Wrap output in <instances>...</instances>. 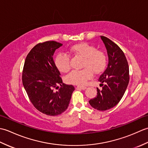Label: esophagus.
I'll return each instance as SVG.
<instances>
[{
    "instance_id": "34e87169",
    "label": "esophagus",
    "mask_w": 148,
    "mask_h": 148,
    "mask_svg": "<svg viewBox=\"0 0 148 148\" xmlns=\"http://www.w3.org/2000/svg\"><path fill=\"white\" fill-rule=\"evenodd\" d=\"M76 88L77 89H81V90H85L86 88V87L84 86H79V85H78V86H76Z\"/></svg>"
}]
</instances>
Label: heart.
Wrapping results in <instances>:
<instances>
[{"mask_svg": "<svg viewBox=\"0 0 148 148\" xmlns=\"http://www.w3.org/2000/svg\"><path fill=\"white\" fill-rule=\"evenodd\" d=\"M71 54L83 58L82 67L79 71L71 72L66 77L68 83L74 84H85L94 74H100L104 70L107 65V57L104 53L97 49L95 46L88 43L82 42L71 46L69 48ZM55 65L63 73L71 70V58L67 54H59L55 58Z\"/></svg>", "mask_w": 148, "mask_h": 148, "instance_id": "obj_1", "label": "heart"}]
</instances>
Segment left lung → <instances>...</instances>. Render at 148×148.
Wrapping results in <instances>:
<instances>
[{
  "instance_id": "8db88e82",
  "label": "left lung",
  "mask_w": 148,
  "mask_h": 148,
  "mask_svg": "<svg viewBox=\"0 0 148 148\" xmlns=\"http://www.w3.org/2000/svg\"><path fill=\"white\" fill-rule=\"evenodd\" d=\"M100 38L106 48L109 63L99 79L102 90L97 88V95L89 103L94 109L106 111L117 105L123 96L129 83V67L121 49L108 37Z\"/></svg>"
}]
</instances>
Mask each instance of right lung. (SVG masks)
<instances>
[{
    "mask_svg": "<svg viewBox=\"0 0 148 148\" xmlns=\"http://www.w3.org/2000/svg\"><path fill=\"white\" fill-rule=\"evenodd\" d=\"M62 44L46 41L37 44L27 55L22 73V82L34 106L40 112L57 116L67 109L74 87L62 83L53 55ZM58 84L61 86L55 92Z\"/></svg>",
    "mask_w": 148,
    "mask_h": 148,
    "instance_id": "right-lung-1",
    "label": "right lung"
}]
</instances>
